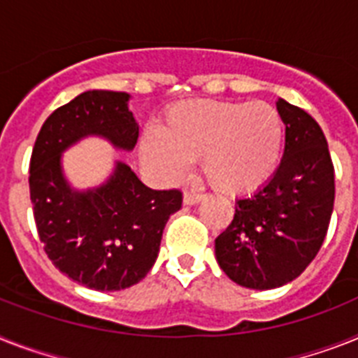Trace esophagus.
I'll list each match as a JSON object with an SVG mask.
<instances>
[{"instance_id":"obj_1","label":"esophagus","mask_w":358,"mask_h":358,"mask_svg":"<svg viewBox=\"0 0 358 358\" xmlns=\"http://www.w3.org/2000/svg\"><path fill=\"white\" fill-rule=\"evenodd\" d=\"M201 199H203V196H201V194H196V192H185V196H182V203L188 206L197 205Z\"/></svg>"}]
</instances>
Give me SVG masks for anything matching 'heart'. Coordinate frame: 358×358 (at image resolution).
<instances>
[{
    "instance_id": "1",
    "label": "heart",
    "mask_w": 358,
    "mask_h": 358,
    "mask_svg": "<svg viewBox=\"0 0 358 358\" xmlns=\"http://www.w3.org/2000/svg\"><path fill=\"white\" fill-rule=\"evenodd\" d=\"M283 152L278 109L252 100H190L173 106L161 137L146 133L141 155L161 177L185 176L201 161L206 181L225 194H247L271 179Z\"/></svg>"
}]
</instances>
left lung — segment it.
Wrapping results in <instances>:
<instances>
[{"mask_svg":"<svg viewBox=\"0 0 358 358\" xmlns=\"http://www.w3.org/2000/svg\"><path fill=\"white\" fill-rule=\"evenodd\" d=\"M285 150L274 176L236 201L234 220L215 238V259L241 287L276 289L320 250L335 201V170L324 131L303 109L276 100Z\"/></svg>","mask_w":358,"mask_h":358,"instance_id":"8db88e82","label":"left lung"}]
</instances>
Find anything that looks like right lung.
Returning a JSON list of instances; mask_svg holds the SVG:
<instances>
[{
	"label": "right lung",
	"mask_w": 358,
	"mask_h": 358,
	"mask_svg": "<svg viewBox=\"0 0 358 358\" xmlns=\"http://www.w3.org/2000/svg\"><path fill=\"white\" fill-rule=\"evenodd\" d=\"M128 102V93L85 91L49 115L32 148L29 188L40 241L60 273L94 291L141 282L182 203L181 192L148 188L122 161L94 188L76 190L67 181L62 155L82 138H106L124 152L135 148L138 124Z\"/></svg>",
	"instance_id": "1"
}]
</instances>
